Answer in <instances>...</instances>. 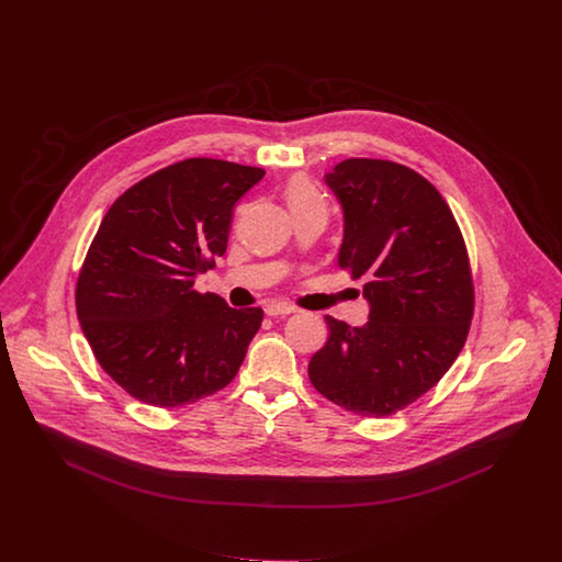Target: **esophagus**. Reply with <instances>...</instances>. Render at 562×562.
Returning a JSON list of instances; mask_svg holds the SVG:
<instances>
[{"label":"esophagus","instance_id":"34e87169","mask_svg":"<svg viewBox=\"0 0 562 562\" xmlns=\"http://www.w3.org/2000/svg\"><path fill=\"white\" fill-rule=\"evenodd\" d=\"M297 307L291 305V303H284V301H273L265 307V314L267 316H289V314H295Z\"/></svg>","mask_w":562,"mask_h":562}]
</instances>
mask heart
<instances>
[{"instance_id": "obj_1", "label": "heart", "mask_w": 562, "mask_h": 562, "mask_svg": "<svg viewBox=\"0 0 562 562\" xmlns=\"http://www.w3.org/2000/svg\"><path fill=\"white\" fill-rule=\"evenodd\" d=\"M286 199H289V205L295 207V205H303V203H310V201H316L321 198V193L316 191V187L307 180V178H293L286 187Z\"/></svg>"}]
</instances>
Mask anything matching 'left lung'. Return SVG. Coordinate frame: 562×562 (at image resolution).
Listing matches in <instances>:
<instances>
[{"mask_svg": "<svg viewBox=\"0 0 562 562\" xmlns=\"http://www.w3.org/2000/svg\"><path fill=\"white\" fill-rule=\"evenodd\" d=\"M325 182L344 212L337 265L363 278L369 321L350 327L327 316L329 339L307 373L333 403L382 418L457 361L473 316L469 259L448 203L414 169L348 159Z\"/></svg>", "mask_w": 562, "mask_h": 562, "instance_id": "left-lung-1", "label": "left lung"}]
</instances>
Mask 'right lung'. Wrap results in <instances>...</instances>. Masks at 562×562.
<instances>
[{"mask_svg":"<svg viewBox=\"0 0 562 562\" xmlns=\"http://www.w3.org/2000/svg\"><path fill=\"white\" fill-rule=\"evenodd\" d=\"M261 167L187 159L116 199L76 286V312L101 369L130 395L178 407L225 389L263 321L193 291L223 257L233 207Z\"/></svg>","mask_w":562,"mask_h":562,"instance_id":"obj_1","label":"right lung"}]
</instances>
